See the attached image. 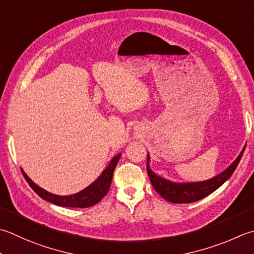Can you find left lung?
<instances>
[{
  "instance_id": "8db88e82",
  "label": "left lung",
  "mask_w": 254,
  "mask_h": 254,
  "mask_svg": "<svg viewBox=\"0 0 254 254\" xmlns=\"http://www.w3.org/2000/svg\"><path fill=\"white\" fill-rule=\"evenodd\" d=\"M246 150V145L242 148L239 155L233 161L229 166H228L225 171L218 174V175L213 176L210 180L201 181V182H191V183H177L172 182L170 180H166L156 173H154L150 167V154L147 153V162H146V170L148 177L152 185L164 199L174 202V203H188V202H195L197 200H200L202 198L210 195L211 192L217 190L222 184H225L239 164L241 157L243 155V152Z\"/></svg>"
}]
</instances>
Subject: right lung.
Here are the masks:
<instances>
[{
	"mask_svg": "<svg viewBox=\"0 0 254 254\" xmlns=\"http://www.w3.org/2000/svg\"><path fill=\"white\" fill-rule=\"evenodd\" d=\"M120 157L121 153H119L116 156H113L110 163L108 164V166L104 168L102 173L100 174V176H99L96 181L91 183L89 186H87L84 190L73 193V195L68 196L55 195V193L45 190L44 188L39 187L37 184H35L31 178L27 176V174L23 171V168H21V171L23 173L25 180L28 183V185L31 186L32 190L36 192L39 197L43 198L44 200L62 207L88 208L96 205V203H98L107 195V192L110 190L114 170H116V166L119 160H120Z\"/></svg>",
	"mask_w": 254,
	"mask_h": 254,
	"instance_id": "add662e5",
	"label": "right lung"
}]
</instances>
